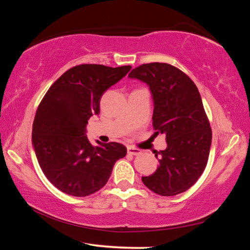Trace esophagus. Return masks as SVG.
<instances>
[{
    "label": "esophagus",
    "mask_w": 250,
    "mask_h": 250,
    "mask_svg": "<svg viewBox=\"0 0 250 250\" xmlns=\"http://www.w3.org/2000/svg\"><path fill=\"white\" fill-rule=\"evenodd\" d=\"M128 153L131 155H140L141 151L139 149H135L133 146H128Z\"/></svg>",
    "instance_id": "esophagus-1"
}]
</instances>
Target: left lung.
<instances>
[{
    "label": "left lung",
    "instance_id": "8db88e82",
    "mask_svg": "<svg viewBox=\"0 0 250 250\" xmlns=\"http://www.w3.org/2000/svg\"><path fill=\"white\" fill-rule=\"evenodd\" d=\"M130 78L150 87L154 103L153 128L166 134L167 147L155 158L159 167L142 176L147 188L162 196H174L200 179L208 161L211 129L202 98L193 80L166 62L143 64L131 70Z\"/></svg>",
    "mask_w": 250,
    "mask_h": 250
}]
</instances>
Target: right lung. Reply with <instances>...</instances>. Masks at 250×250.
Segmentation results:
<instances>
[{"label":"right lung","mask_w":250,"mask_h":250,"mask_svg":"<svg viewBox=\"0 0 250 250\" xmlns=\"http://www.w3.org/2000/svg\"><path fill=\"white\" fill-rule=\"evenodd\" d=\"M131 66H75L55 82L37 108L32 142L45 176L59 191L83 197L99 191L126 147L117 142L92 146L86 125L100 112L104 92L129 73Z\"/></svg>","instance_id":"obj_1"}]
</instances>
